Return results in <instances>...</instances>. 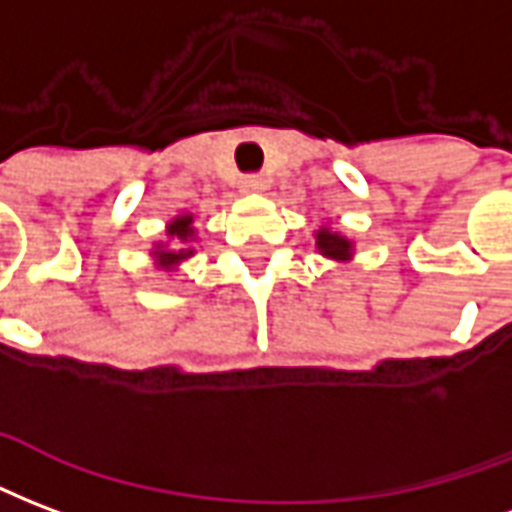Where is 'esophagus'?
<instances>
[{
	"label": "esophagus",
	"mask_w": 512,
	"mask_h": 512,
	"mask_svg": "<svg viewBox=\"0 0 512 512\" xmlns=\"http://www.w3.org/2000/svg\"><path fill=\"white\" fill-rule=\"evenodd\" d=\"M240 188L245 190V193H253V190H264V188H267V179L261 177V174H245V177L240 179Z\"/></svg>",
	"instance_id": "1"
}]
</instances>
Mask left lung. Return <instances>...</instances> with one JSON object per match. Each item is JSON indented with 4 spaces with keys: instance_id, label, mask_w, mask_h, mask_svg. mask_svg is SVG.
I'll return each instance as SVG.
<instances>
[{
    "instance_id": "8db88e82",
    "label": "left lung",
    "mask_w": 512,
    "mask_h": 512,
    "mask_svg": "<svg viewBox=\"0 0 512 512\" xmlns=\"http://www.w3.org/2000/svg\"><path fill=\"white\" fill-rule=\"evenodd\" d=\"M316 248H319L324 256H333V259H346L352 245H349V240H343V237L333 234V231L322 229L319 234H316Z\"/></svg>"
}]
</instances>
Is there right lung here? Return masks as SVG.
Returning <instances> with one entry per match:
<instances>
[{"label":"right lung","instance_id":"right-lung-1","mask_svg":"<svg viewBox=\"0 0 512 512\" xmlns=\"http://www.w3.org/2000/svg\"><path fill=\"white\" fill-rule=\"evenodd\" d=\"M190 223H193V218H190V215H179V218L169 226V234L171 237H177V240H190V237H193V226H190ZM190 253L193 251H179V253L163 251V253H158V256H160V261L166 264V267H171V264H177L179 259H185V256H190Z\"/></svg>","mask_w":512,"mask_h":512}]
</instances>
